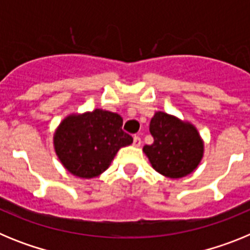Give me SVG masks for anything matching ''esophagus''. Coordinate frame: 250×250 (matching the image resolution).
Listing matches in <instances>:
<instances>
[{
  "instance_id": "obj_1",
  "label": "esophagus",
  "mask_w": 250,
  "mask_h": 250,
  "mask_svg": "<svg viewBox=\"0 0 250 250\" xmlns=\"http://www.w3.org/2000/svg\"><path fill=\"white\" fill-rule=\"evenodd\" d=\"M134 146H140L141 145V139L140 136H134V141H132Z\"/></svg>"
}]
</instances>
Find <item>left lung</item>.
Listing matches in <instances>:
<instances>
[{
	"mask_svg": "<svg viewBox=\"0 0 250 250\" xmlns=\"http://www.w3.org/2000/svg\"><path fill=\"white\" fill-rule=\"evenodd\" d=\"M149 130L154 143L145 145L143 151L158 173L171 179L193 173L203 158L204 144L191 124L159 111L150 121Z\"/></svg>",
	"mask_w": 250,
	"mask_h": 250,
	"instance_id": "1",
	"label": "left lung"
}]
</instances>
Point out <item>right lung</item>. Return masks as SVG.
I'll use <instances>...</instances> for the list:
<instances>
[{
    "mask_svg": "<svg viewBox=\"0 0 250 250\" xmlns=\"http://www.w3.org/2000/svg\"><path fill=\"white\" fill-rule=\"evenodd\" d=\"M131 143V136L123 130L120 115L101 109L70 115L54 135L60 161L70 173L83 179L104 173L119 149Z\"/></svg>",
    "mask_w": 250,
    "mask_h": 250,
    "instance_id": "right-lung-1",
    "label": "right lung"
}]
</instances>
